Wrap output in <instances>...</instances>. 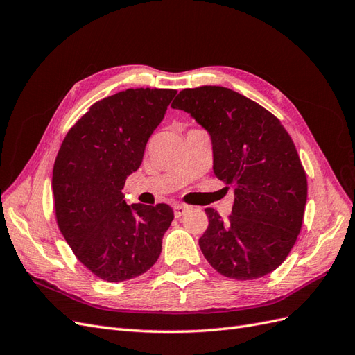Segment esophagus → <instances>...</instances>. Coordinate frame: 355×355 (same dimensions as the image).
I'll return each mask as SVG.
<instances>
[{
    "label": "esophagus",
    "mask_w": 355,
    "mask_h": 355,
    "mask_svg": "<svg viewBox=\"0 0 355 355\" xmlns=\"http://www.w3.org/2000/svg\"><path fill=\"white\" fill-rule=\"evenodd\" d=\"M187 210H188V206H185V204H175V206H173V211H175L176 218L184 216Z\"/></svg>",
    "instance_id": "esophagus-1"
}]
</instances>
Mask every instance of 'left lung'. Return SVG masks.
<instances>
[{
	"label": "left lung",
	"instance_id": "left-lung-1",
	"mask_svg": "<svg viewBox=\"0 0 355 355\" xmlns=\"http://www.w3.org/2000/svg\"><path fill=\"white\" fill-rule=\"evenodd\" d=\"M171 108L189 112L210 133L213 170L234 188L232 213L206 209L198 240L207 262L234 280H254L280 266L302 228L306 173L292 137L263 106L231 89L179 92Z\"/></svg>",
	"mask_w": 355,
	"mask_h": 355
}]
</instances>
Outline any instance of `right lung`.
Returning a JSON list of instances; mask_svg holds the SVG:
<instances>
[{
    "label": "right lung",
    "instance_id": "1",
    "mask_svg": "<svg viewBox=\"0 0 355 355\" xmlns=\"http://www.w3.org/2000/svg\"><path fill=\"white\" fill-rule=\"evenodd\" d=\"M171 89H127L90 106L67 133L53 166L58 227L77 259L105 282L146 272L173 220L167 204L124 201L148 139L175 98Z\"/></svg>",
    "mask_w": 355,
    "mask_h": 355
}]
</instances>
